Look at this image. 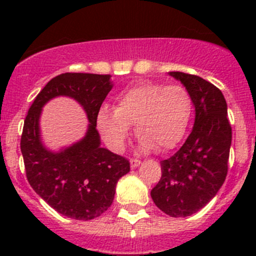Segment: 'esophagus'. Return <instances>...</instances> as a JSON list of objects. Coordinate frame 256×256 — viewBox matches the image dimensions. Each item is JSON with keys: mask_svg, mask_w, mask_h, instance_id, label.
Returning a JSON list of instances; mask_svg holds the SVG:
<instances>
[{"mask_svg": "<svg viewBox=\"0 0 256 256\" xmlns=\"http://www.w3.org/2000/svg\"><path fill=\"white\" fill-rule=\"evenodd\" d=\"M130 164H131V167H132V168H136V167H138V166H140L141 161H140V160L131 158L130 160Z\"/></svg>", "mask_w": 256, "mask_h": 256, "instance_id": "34e87169", "label": "esophagus"}]
</instances>
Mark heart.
<instances>
[{
  "label": "heart",
  "instance_id": "b5f03b06",
  "mask_svg": "<svg viewBox=\"0 0 256 256\" xmlns=\"http://www.w3.org/2000/svg\"><path fill=\"white\" fill-rule=\"evenodd\" d=\"M192 112V96L183 85L141 82L116 98L115 109L102 105L96 126L112 151H122L135 125L141 151L167 152L183 140Z\"/></svg>",
  "mask_w": 256,
  "mask_h": 256
}]
</instances>
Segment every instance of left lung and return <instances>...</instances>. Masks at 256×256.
I'll return each mask as SVG.
<instances>
[{"label":"left lung","mask_w":256,"mask_h":256,"mask_svg":"<svg viewBox=\"0 0 256 256\" xmlns=\"http://www.w3.org/2000/svg\"><path fill=\"white\" fill-rule=\"evenodd\" d=\"M190 92L196 118L192 132L170 158L161 161L162 177L151 190L154 204L180 218L210 202L226 180L232 126L220 90L200 76L171 72Z\"/></svg>","instance_id":"obj_1"}]
</instances>
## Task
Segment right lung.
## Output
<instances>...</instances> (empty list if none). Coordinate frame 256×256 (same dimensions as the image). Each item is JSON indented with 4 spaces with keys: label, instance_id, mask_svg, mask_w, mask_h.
Returning <instances> with one entry per match:
<instances>
[{
    "label": "right lung",
    "instance_id": "add662e5",
    "mask_svg": "<svg viewBox=\"0 0 256 256\" xmlns=\"http://www.w3.org/2000/svg\"><path fill=\"white\" fill-rule=\"evenodd\" d=\"M112 89V76L64 73L49 80L28 110L20 151L30 187L58 213L90 220L112 206L116 183L130 172V162L102 147L96 115ZM58 96L72 97L87 114L90 125L82 140L59 152L44 146L39 118L42 106Z\"/></svg>",
    "mask_w": 256,
    "mask_h": 256
}]
</instances>
